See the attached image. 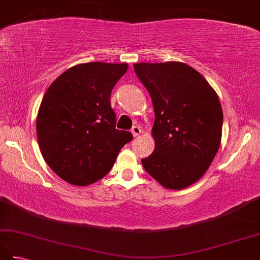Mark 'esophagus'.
I'll return each instance as SVG.
<instances>
[{"instance_id": "obj_1", "label": "esophagus", "mask_w": 260, "mask_h": 260, "mask_svg": "<svg viewBox=\"0 0 260 260\" xmlns=\"http://www.w3.org/2000/svg\"><path fill=\"white\" fill-rule=\"evenodd\" d=\"M131 132H132V134H133L134 137H137V136L141 134L142 131H141V127L136 125V126H133V128H132Z\"/></svg>"}]
</instances>
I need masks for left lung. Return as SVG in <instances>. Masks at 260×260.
<instances>
[{
	"mask_svg": "<svg viewBox=\"0 0 260 260\" xmlns=\"http://www.w3.org/2000/svg\"><path fill=\"white\" fill-rule=\"evenodd\" d=\"M134 70L155 114V148L142 158L143 167L167 189H184L206 173L219 150L223 123L219 97L183 62L134 63Z\"/></svg>",
	"mask_w": 260,
	"mask_h": 260,
	"instance_id": "left-lung-1",
	"label": "left lung"
}]
</instances>
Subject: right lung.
I'll list each match as a JSON object with an SVG mask.
<instances>
[{"label": "right lung", "mask_w": 260, "mask_h": 260, "mask_svg": "<svg viewBox=\"0 0 260 260\" xmlns=\"http://www.w3.org/2000/svg\"><path fill=\"white\" fill-rule=\"evenodd\" d=\"M127 63L87 62L66 70L48 88L38 112L37 135L43 158L70 184L85 186L106 175L119 151L133 140L116 129L110 106L114 86Z\"/></svg>", "instance_id": "right-lung-1"}]
</instances>
